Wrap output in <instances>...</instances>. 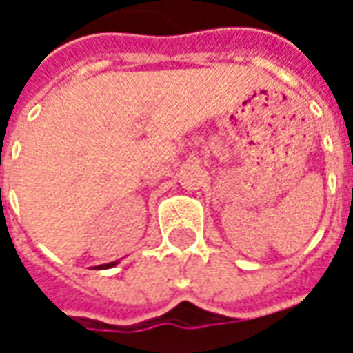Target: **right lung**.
Listing matches in <instances>:
<instances>
[{"label":"right lung","instance_id":"obj_1","mask_svg":"<svg viewBox=\"0 0 353 353\" xmlns=\"http://www.w3.org/2000/svg\"><path fill=\"white\" fill-rule=\"evenodd\" d=\"M117 263H108V265H101V266H98V268H111V266H115Z\"/></svg>","mask_w":353,"mask_h":353}]
</instances>
